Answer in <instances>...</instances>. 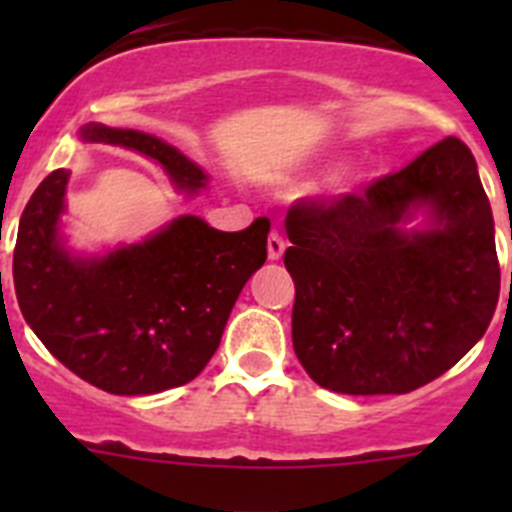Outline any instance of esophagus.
<instances>
[{"label": "esophagus", "mask_w": 512, "mask_h": 512, "mask_svg": "<svg viewBox=\"0 0 512 512\" xmlns=\"http://www.w3.org/2000/svg\"><path fill=\"white\" fill-rule=\"evenodd\" d=\"M284 248H287V241H284V235L279 233V230H271L269 241H266V251H269V259L271 261L282 259Z\"/></svg>", "instance_id": "1"}]
</instances>
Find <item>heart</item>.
<instances>
[{
  "label": "heart",
  "mask_w": 512,
  "mask_h": 512,
  "mask_svg": "<svg viewBox=\"0 0 512 512\" xmlns=\"http://www.w3.org/2000/svg\"><path fill=\"white\" fill-rule=\"evenodd\" d=\"M366 182H369V171L364 166H346L330 179V192L346 197V194L359 192Z\"/></svg>",
  "instance_id": "1"
}]
</instances>
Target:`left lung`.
Returning a JSON list of instances; mask_svg holds the SVG:
<instances>
[{
    "mask_svg": "<svg viewBox=\"0 0 512 512\" xmlns=\"http://www.w3.org/2000/svg\"><path fill=\"white\" fill-rule=\"evenodd\" d=\"M423 206L428 231L401 223ZM295 279L292 346L312 382L341 395H405L485 336L500 297L495 223L477 161L438 140L405 169L284 220Z\"/></svg>",
    "mask_w": 512,
    "mask_h": 512,
    "instance_id": "obj_1",
    "label": "left lung"
}]
</instances>
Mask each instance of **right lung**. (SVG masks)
<instances>
[{
	"label": "right lung",
	"instance_id": "add662e5",
	"mask_svg": "<svg viewBox=\"0 0 512 512\" xmlns=\"http://www.w3.org/2000/svg\"><path fill=\"white\" fill-rule=\"evenodd\" d=\"M89 143L153 158L187 192L202 169L164 140L89 122ZM69 171L35 189L17 230L12 277L20 310L66 369L112 395H156L192 382L220 346L243 284L266 261L269 220L223 233L194 215L102 259H74L58 238Z\"/></svg>",
	"mask_w": 512,
	"mask_h": 512
}]
</instances>
